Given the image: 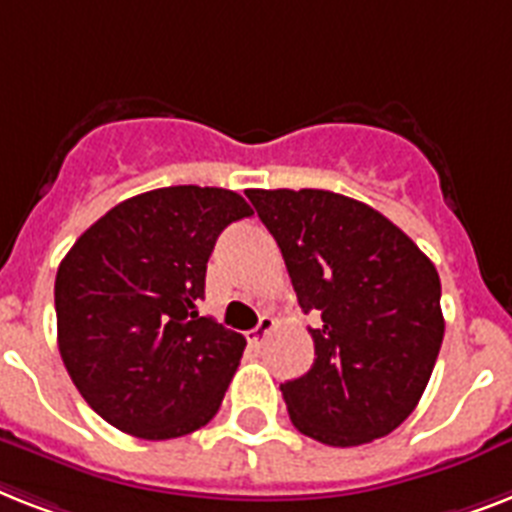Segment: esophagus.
<instances>
[{
  "label": "esophagus",
  "mask_w": 512,
  "mask_h": 512,
  "mask_svg": "<svg viewBox=\"0 0 512 512\" xmlns=\"http://www.w3.org/2000/svg\"><path fill=\"white\" fill-rule=\"evenodd\" d=\"M273 326H276V321H273L270 315H263V318H260V323H257V326L252 328V331H249V334H247L249 344H252V347H260V344L265 342V336H268L270 331H273Z\"/></svg>",
  "instance_id": "1"
}]
</instances>
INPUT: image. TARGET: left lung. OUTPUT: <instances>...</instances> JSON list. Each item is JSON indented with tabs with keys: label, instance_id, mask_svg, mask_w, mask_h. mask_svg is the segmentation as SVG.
I'll use <instances>...</instances> for the list:
<instances>
[{
	"label": "left lung",
	"instance_id": "1",
	"mask_svg": "<svg viewBox=\"0 0 512 512\" xmlns=\"http://www.w3.org/2000/svg\"><path fill=\"white\" fill-rule=\"evenodd\" d=\"M310 328L313 368L281 384L289 418L328 447L392 434L413 413L442 347V284L405 231L323 189H249Z\"/></svg>",
	"mask_w": 512,
	"mask_h": 512
}]
</instances>
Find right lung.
<instances>
[{"label": "right lung", "mask_w": 512, "mask_h": 512, "mask_svg": "<svg viewBox=\"0 0 512 512\" xmlns=\"http://www.w3.org/2000/svg\"><path fill=\"white\" fill-rule=\"evenodd\" d=\"M252 215L236 191L165 186L105 213L54 278L57 347L81 397L139 439H176L218 413L247 339L199 315L220 231Z\"/></svg>", "instance_id": "obj_1"}]
</instances>
